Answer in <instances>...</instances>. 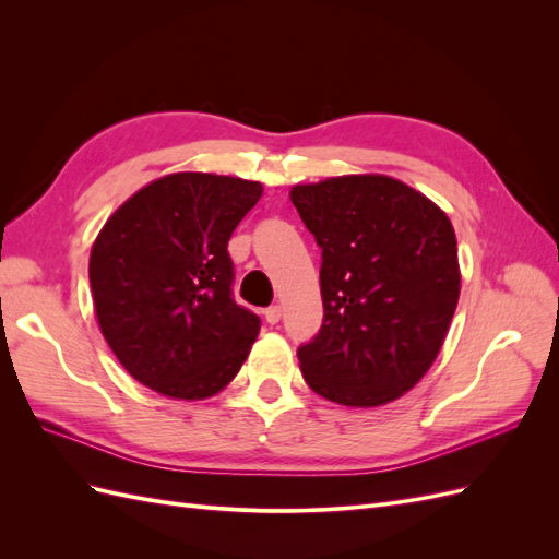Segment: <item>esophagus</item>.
<instances>
[{
  "label": "esophagus",
  "instance_id": "1",
  "mask_svg": "<svg viewBox=\"0 0 559 559\" xmlns=\"http://www.w3.org/2000/svg\"><path fill=\"white\" fill-rule=\"evenodd\" d=\"M263 314H265V321H267V324H273V326H275L277 321L282 319V308H280V306H270Z\"/></svg>",
  "mask_w": 559,
  "mask_h": 559
}]
</instances>
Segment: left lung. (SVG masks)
<instances>
[{
    "mask_svg": "<svg viewBox=\"0 0 559 559\" xmlns=\"http://www.w3.org/2000/svg\"><path fill=\"white\" fill-rule=\"evenodd\" d=\"M292 202L321 249L324 321L298 347L302 378L352 408L399 399L431 368L460 300L450 218L382 175L300 183Z\"/></svg>",
    "mask_w": 559,
    "mask_h": 559,
    "instance_id": "1",
    "label": "left lung"
}]
</instances>
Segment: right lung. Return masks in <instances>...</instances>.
Returning a JSON list of instances; mask_svg holds the SVG:
<instances>
[{"label":"right lung","mask_w":559,"mask_h":559,"mask_svg":"<svg viewBox=\"0 0 559 559\" xmlns=\"http://www.w3.org/2000/svg\"><path fill=\"white\" fill-rule=\"evenodd\" d=\"M261 193L238 177L167 175L99 230L88 263L95 314L138 382L195 401L238 376L261 319L233 298L228 240Z\"/></svg>","instance_id":"add662e5"}]
</instances>
